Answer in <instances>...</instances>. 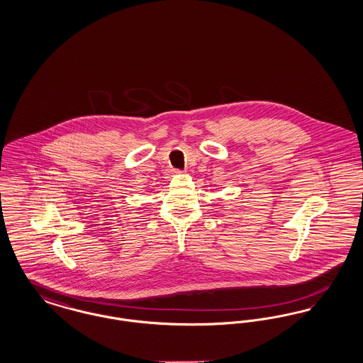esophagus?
<instances>
[{
	"label": "esophagus",
	"instance_id": "34e87169",
	"mask_svg": "<svg viewBox=\"0 0 363 363\" xmlns=\"http://www.w3.org/2000/svg\"><path fill=\"white\" fill-rule=\"evenodd\" d=\"M173 173L174 174H181V173H182V172H181V170H173Z\"/></svg>",
	"mask_w": 363,
	"mask_h": 363
}]
</instances>
